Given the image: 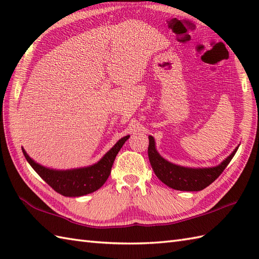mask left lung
<instances>
[{"label":"left lung","mask_w":259,"mask_h":259,"mask_svg":"<svg viewBox=\"0 0 259 259\" xmlns=\"http://www.w3.org/2000/svg\"><path fill=\"white\" fill-rule=\"evenodd\" d=\"M238 147L225 160L216 167L211 168H188L178 166L167 161L156 150V142L153 137L149 136V147L148 157L151 167L157 177L164 185L176 190L181 191H199L213 183L228 166V163L235 156Z\"/></svg>","instance_id":"1"}]
</instances>
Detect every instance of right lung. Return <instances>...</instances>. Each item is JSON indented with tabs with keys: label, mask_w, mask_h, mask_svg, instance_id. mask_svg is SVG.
Segmentation results:
<instances>
[{
	"label": "right lung",
	"mask_w": 259,
	"mask_h": 259,
	"mask_svg": "<svg viewBox=\"0 0 259 259\" xmlns=\"http://www.w3.org/2000/svg\"><path fill=\"white\" fill-rule=\"evenodd\" d=\"M128 138L129 136L121 138L100 160L92 166L70 170H56L41 166L30 158L23 148L22 151L31 167L49 186L52 187V189L65 197H80L101 188L111 172L115 157Z\"/></svg>",
	"instance_id": "1"
}]
</instances>
